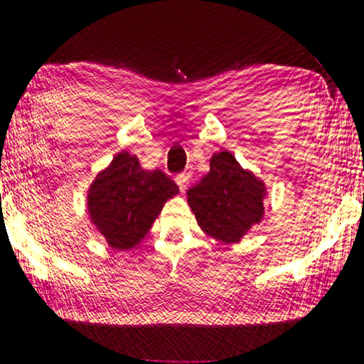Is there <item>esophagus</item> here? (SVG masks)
Listing matches in <instances>:
<instances>
[{"label": "esophagus", "mask_w": 364, "mask_h": 364, "mask_svg": "<svg viewBox=\"0 0 364 364\" xmlns=\"http://www.w3.org/2000/svg\"><path fill=\"white\" fill-rule=\"evenodd\" d=\"M175 182H177V186L181 187V191H186L187 189V183H189V175H187V173H178L177 177H175Z\"/></svg>", "instance_id": "1"}]
</instances>
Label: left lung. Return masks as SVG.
<instances>
[{
	"label": "left lung",
	"instance_id": "8db88e82",
	"mask_svg": "<svg viewBox=\"0 0 364 364\" xmlns=\"http://www.w3.org/2000/svg\"><path fill=\"white\" fill-rule=\"evenodd\" d=\"M265 183L229 151L215 152L210 171L187 191L198 225L222 243H240L264 217Z\"/></svg>",
	"mask_w": 364,
	"mask_h": 364
}]
</instances>
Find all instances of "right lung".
Returning <instances> with one entry per match:
<instances>
[{
	"mask_svg": "<svg viewBox=\"0 0 364 364\" xmlns=\"http://www.w3.org/2000/svg\"><path fill=\"white\" fill-rule=\"evenodd\" d=\"M175 194L177 183L161 170H144L136 156L119 152L90 186V220L112 248L132 250Z\"/></svg>",
	"mask_w": 364,
	"mask_h": 364,
	"instance_id": "right-lung-1",
	"label": "right lung"
}]
</instances>
